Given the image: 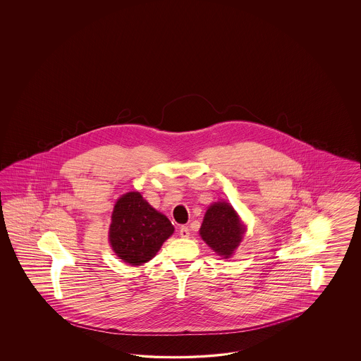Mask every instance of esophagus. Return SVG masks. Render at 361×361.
I'll return each mask as SVG.
<instances>
[{"instance_id": "1", "label": "esophagus", "mask_w": 361, "mask_h": 361, "mask_svg": "<svg viewBox=\"0 0 361 361\" xmlns=\"http://www.w3.org/2000/svg\"><path fill=\"white\" fill-rule=\"evenodd\" d=\"M180 235L183 237V238H188L189 235H190V230L188 226H181L180 228Z\"/></svg>"}]
</instances>
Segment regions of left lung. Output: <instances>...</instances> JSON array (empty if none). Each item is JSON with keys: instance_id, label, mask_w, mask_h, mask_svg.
<instances>
[{"instance_id": "8db88e82", "label": "left lung", "mask_w": 361, "mask_h": 361, "mask_svg": "<svg viewBox=\"0 0 361 361\" xmlns=\"http://www.w3.org/2000/svg\"><path fill=\"white\" fill-rule=\"evenodd\" d=\"M246 228L240 224L235 210L228 202L219 201L209 207L202 221L200 235L221 257L229 258L240 246Z\"/></svg>"}]
</instances>
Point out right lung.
I'll list each match as a JSON object with an SVG mask.
<instances>
[{"label":"right lung","instance_id":"right-lung-1","mask_svg":"<svg viewBox=\"0 0 361 361\" xmlns=\"http://www.w3.org/2000/svg\"><path fill=\"white\" fill-rule=\"evenodd\" d=\"M173 231V225L164 214L152 208L139 192H130L114 207L109 243L124 262L142 266L152 259Z\"/></svg>","mask_w":361,"mask_h":361}]
</instances>
